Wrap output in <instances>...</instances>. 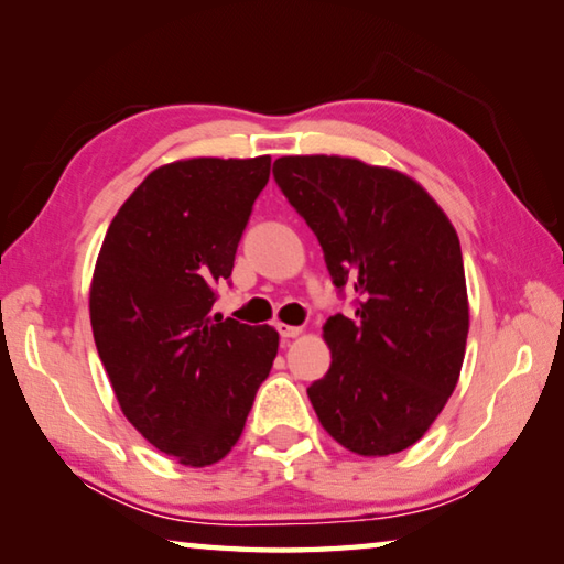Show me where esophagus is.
I'll use <instances>...</instances> for the list:
<instances>
[{
	"label": "esophagus",
	"mask_w": 564,
	"mask_h": 564,
	"mask_svg": "<svg viewBox=\"0 0 564 564\" xmlns=\"http://www.w3.org/2000/svg\"><path fill=\"white\" fill-rule=\"evenodd\" d=\"M275 328H279V333H281L283 338H299L301 333H303L301 326H289V323H279V326H275Z\"/></svg>",
	"instance_id": "1"
}]
</instances>
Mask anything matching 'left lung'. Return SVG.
<instances>
[{
	"label": "left lung",
	"instance_id": "left-lung-1",
	"mask_svg": "<svg viewBox=\"0 0 564 564\" xmlns=\"http://www.w3.org/2000/svg\"><path fill=\"white\" fill-rule=\"evenodd\" d=\"M273 176L318 236L356 318L323 326L330 368L308 388L323 431L383 457L427 433L460 378L470 303L460 238L435 198L398 169L352 156H281Z\"/></svg>",
	"mask_w": 564,
	"mask_h": 564
}]
</instances>
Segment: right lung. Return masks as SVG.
Segmentation results:
<instances>
[{"instance_id": "1", "label": "right lung", "mask_w": 564, "mask_h": 564, "mask_svg": "<svg viewBox=\"0 0 564 564\" xmlns=\"http://www.w3.org/2000/svg\"><path fill=\"white\" fill-rule=\"evenodd\" d=\"M271 156L178 159L151 171L109 224L94 265V343L129 423L186 467L231 453L279 330L216 323L214 283L234 271Z\"/></svg>"}]
</instances>
